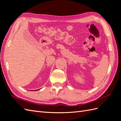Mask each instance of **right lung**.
<instances>
[{"mask_svg":"<svg viewBox=\"0 0 121 121\" xmlns=\"http://www.w3.org/2000/svg\"><path fill=\"white\" fill-rule=\"evenodd\" d=\"M36 90H35V91H36Z\"/></svg>","mask_w":121,"mask_h":121,"instance_id":"1","label":"right lung"}]
</instances>
